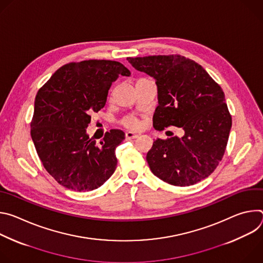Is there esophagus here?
I'll return each instance as SVG.
<instances>
[{"mask_svg":"<svg viewBox=\"0 0 263 263\" xmlns=\"http://www.w3.org/2000/svg\"><path fill=\"white\" fill-rule=\"evenodd\" d=\"M125 137H126L127 140H131V139H134V138H137L138 135H137V134H134V133H132V132H127L126 135H125Z\"/></svg>","mask_w":263,"mask_h":263,"instance_id":"esophagus-1","label":"esophagus"}]
</instances>
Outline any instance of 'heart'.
Returning a JSON list of instances; mask_svg holds the SVG:
<instances>
[{
    "mask_svg": "<svg viewBox=\"0 0 263 263\" xmlns=\"http://www.w3.org/2000/svg\"><path fill=\"white\" fill-rule=\"evenodd\" d=\"M121 124L131 130H137L140 127L139 121L134 117H126L121 121Z\"/></svg>",
    "mask_w": 263,
    "mask_h": 263,
    "instance_id": "heart-1",
    "label": "heart"
}]
</instances>
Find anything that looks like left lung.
I'll return each instance as SVG.
<instances>
[{"instance_id": "1", "label": "left lung", "mask_w": 263, "mask_h": 263, "mask_svg": "<svg viewBox=\"0 0 263 263\" xmlns=\"http://www.w3.org/2000/svg\"><path fill=\"white\" fill-rule=\"evenodd\" d=\"M134 68L155 79L156 130L175 126L184 136L156 139L146 154L152 173L175 186L194 185L221 160L232 126L224 93L197 62L181 55L128 57Z\"/></svg>"}]
</instances>
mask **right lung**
I'll return each instance as SVG.
<instances>
[{"instance_id":"right-lung-1","label":"right lung","mask_w":263,"mask_h":263,"mask_svg":"<svg viewBox=\"0 0 263 263\" xmlns=\"http://www.w3.org/2000/svg\"><path fill=\"white\" fill-rule=\"evenodd\" d=\"M120 74L129 77L131 72L118 61L70 62L57 69L36 95L31 137L47 172L65 189L97 190L117 168L116 148L125 133L112 129L97 145L86 128L92 112L105 106Z\"/></svg>"}]
</instances>
